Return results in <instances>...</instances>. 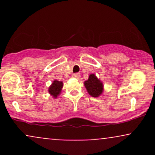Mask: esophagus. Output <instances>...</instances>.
<instances>
[{
	"mask_svg": "<svg viewBox=\"0 0 155 155\" xmlns=\"http://www.w3.org/2000/svg\"><path fill=\"white\" fill-rule=\"evenodd\" d=\"M73 78H75V79H79V78L80 77V74H79V73H76V74H74L72 75Z\"/></svg>",
	"mask_w": 155,
	"mask_h": 155,
	"instance_id": "1",
	"label": "esophagus"
}]
</instances>
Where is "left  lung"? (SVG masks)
<instances>
[{
  "mask_svg": "<svg viewBox=\"0 0 155 155\" xmlns=\"http://www.w3.org/2000/svg\"><path fill=\"white\" fill-rule=\"evenodd\" d=\"M84 84L89 95L92 97H99L104 92V84L93 74L89 76L88 79L84 81Z\"/></svg>",
  "mask_w": 155,
  "mask_h": 155,
  "instance_id": "8db88e82",
  "label": "left lung"
}]
</instances>
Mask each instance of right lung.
Masks as SVG:
<instances>
[{"label":"right lung","mask_w":155,"mask_h":155,"mask_svg":"<svg viewBox=\"0 0 155 155\" xmlns=\"http://www.w3.org/2000/svg\"><path fill=\"white\" fill-rule=\"evenodd\" d=\"M63 87V83L61 81H58L57 79H54L52 81L51 84L49 87L48 92L50 94L51 96H52L54 98H57L58 96H59L61 93L62 89Z\"/></svg>","instance_id":"1"}]
</instances>
